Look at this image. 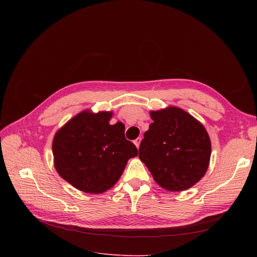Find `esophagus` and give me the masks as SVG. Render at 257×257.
<instances>
[{
	"instance_id": "34e87169",
	"label": "esophagus",
	"mask_w": 257,
	"mask_h": 257,
	"mask_svg": "<svg viewBox=\"0 0 257 257\" xmlns=\"http://www.w3.org/2000/svg\"><path fill=\"white\" fill-rule=\"evenodd\" d=\"M141 142H142V138H141V137L136 138L135 141H134V144H135V146H136L137 148H139V145H141Z\"/></svg>"
}]
</instances>
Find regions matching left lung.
Instances as JSON below:
<instances>
[{"label": "left lung", "mask_w": 257, "mask_h": 257, "mask_svg": "<svg viewBox=\"0 0 257 257\" xmlns=\"http://www.w3.org/2000/svg\"><path fill=\"white\" fill-rule=\"evenodd\" d=\"M152 123L139 146L141 159L154 181L169 192L185 191L203 178L211 157L205 126L176 106L150 111Z\"/></svg>", "instance_id": "obj_1"}]
</instances>
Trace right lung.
Wrapping results in <instances>:
<instances>
[{
	"instance_id": "add662e5",
	"label": "right lung",
	"mask_w": 257,
	"mask_h": 257,
	"mask_svg": "<svg viewBox=\"0 0 257 257\" xmlns=\"http://www.w3.org/2000/svg\"><path fill=\"white\" fill-rule=\"evenodd\" d=\"M112 115V111L85 109L54 134V168L62 179L81 192L100 194L111 189L127 161L137 157V148L124 137V124L109 123Z\"/></svg>"
}]
</instances>
